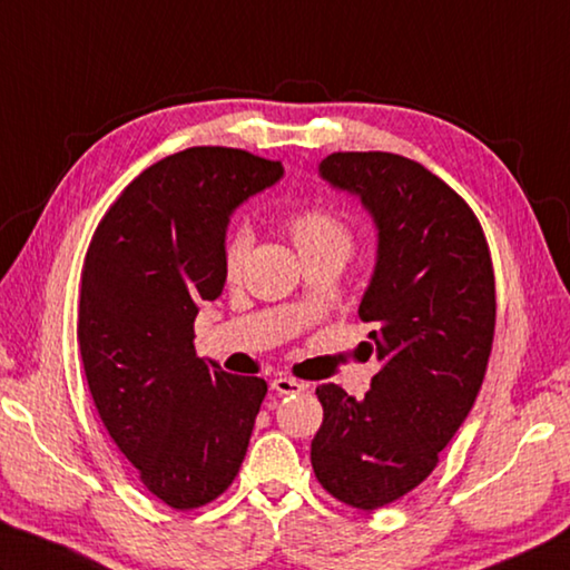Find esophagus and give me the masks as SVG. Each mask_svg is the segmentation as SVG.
Listing matches in <instances>:
<instances>
[{
	"label": "esophagus",
	"mask_w": 570,
	"mask_h": 570,
	"mask_svg": "<svg viewBox=\"0 0 570 570\" xmlns=\"http://www.w3.org/2000/svg\"><path fill=\"white\" fill-rule=\"evenodd\" d=\"M272 390L278 395H294V393H304V390H308V385L301 383V381H294V377L278 375L272 381Z\"/></svg>",
	"instance_id": "obj_1"
}]
</instances>
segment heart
Listing matches in <instances>:
<instances>
[{
    "mask_svg": "<svg viewBox=\"0 0 570 570\" xmlns=\"http://www.w3.org/2000/svg\"><path fill=\"white\" fill-rule=\"evenodd\" d=\"M286 227L304 262L321 259V256H338V259L345 262L353 254V232L336 212L323 207L298 209L286 219ZM252 242L254 232L244 222L227 234L222 259H225V274L229 278L239 276L244 259H247L252 249Z\"/></svg>",
    "mask_w": 570,
    "mask_h": 570,
    "instance_id": "b5f03b06",
    "label": "heart"
}]
</instances>
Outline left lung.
Returning <instances> with one entry per match:
<instances>
[{"label":"left lung","instance_id":"obj_1","mask_svg":"<svg viewBox=\"0 0 570 570\" xmlns=\"http://www.w3.org/2000/svg\"><path fill=\"white\" fill-rule=\"evenodd\" d=\"M318 173L361 199L377 229L358 316L381 371L355 400L316 387L323 422L311 464L328 494L373 511L438 466L482 387L494 341V269L470 205L428 167L395 153H333Z\"/></svg>","mask_w":570,"mask_h":570}]
</instances>
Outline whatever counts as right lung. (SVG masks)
Masks as SVG:
<instances>
[{
  "instance_id": "right-lung-1",
  "label": "right lung",
  "mask_w": 570,
  "mask_h": 570,
  "mask_svg": "<svg viewBox=\"0 0 570 570\" xmlns=\"http://www.w3.org/2000/svg\"><path fill=\"white\" fill-rule=\"evenodd\" d=\"M282 163L237 148H187L150 165L88 244L78 348L118 450L173 509L217 499L237 476L262 377L197 358L199 304L225 288L229 215L282 180Z\"/></svg>"
}]
</instances>
